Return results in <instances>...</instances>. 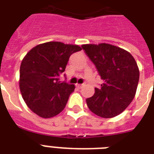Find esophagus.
<instances>
[{"label":"esophagus","mask_w":154,"mask_h":154,"mask_svg":"<svg viewBox=\"0 0 154 154\" xmlns=\"http://www.w3.org/2000/svg\"><path fill=\"white\" fill-rule=\"evenodd\" d=\"M85 84H77L76 85V86H77L78 89H82V87L85 86Z\"/></svg>","instance_id":"esophagus-1"}]
</instances>
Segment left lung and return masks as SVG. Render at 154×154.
Masks as SVG:
<instances>
[{
    "label": "left lung",
    "mask_w": 154,
    "mask_h": 154,
    "mask_svg": "<svg viewBox=\"0 0 154 154\" xmlns=\"http://www.w3.org/2000/svg\"><path fill=\"white\" fill-rule=\"evenodd\" d=\"M88 57L103 80L95 94L86 99L90 111L104 118L122 113L134 98L139 82V69L134 57L112 45H83Z\"/></svg>",
    "instance_id": "left-lung-1"
}]
</instances>
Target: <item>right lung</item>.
<instances>
[{"instance_id": "add662e5", "label": "right lung", "mask_w": 154, "mask_h": 154, "mask_svg": "<svg viewBox=\"0 0 154 154\" xmlns=\"http://www.w3.org/2000/svg\"><path fill=\"white\" fill-rule=\"evenodd\" d=\"M78 45L46 42L32 48L20 68V89L25 102L43 118L60 113L75 86L60 81L70 56L81 51Z\"/></svg>"}]
</instances>
